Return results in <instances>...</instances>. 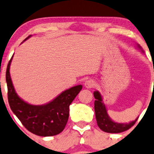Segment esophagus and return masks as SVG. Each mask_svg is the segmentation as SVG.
<instances>
[{
	"mask_svg": "<svg viewBox=\"0 0 154 154\" xmlns=\"http://www.w3.org/2000/svg\"><path fill=\"white\" fill-rule=\"evenodd\" d=\"M94 86V82L92 80H87L84 83V86L87 88H93Z\"/></svg>",
	"mask_w": 154,
	"mask_h": 154,
	"instance_id": "1",
	"label": "esophagus"
}]
</instances>
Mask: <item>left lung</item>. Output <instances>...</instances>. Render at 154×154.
<instances>
[{"instance_id":"obj_1","label":"left lung","mask_w":154,"mask_h":154,"mask_svg":"<svg viewBox=\"0 0 154 154\" xmlns=\"http://www.w3.org/2000/svg\"><path fill=\"white\" fill-rule=\"evenodd\" d=\"M137 46L138 48H139L144 53L141 46L139 45H138ZM94 97L95 98V100H94V112H95L96 121H97L98 127L103 131L110 133H122V132L129 130L130 127L135 125L136 122L137 121L139 117L136 118L133 122L126 124L117 123V122H113L107 113L106 106L103 102V97H102L100 93L98 91H94Z\"/></svg>"}]
</instances>
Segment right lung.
Wrapping results in <instances>:
<instances>
[{"label": "right lung", "mask_w": 154, "mask_h": 154, "mask_svg": "<svg viewBox=\"0 0 154 154\" xmlns=\"http://www.w3.org/2000/svg\"><path fill=\"white\" fill-rule=\"evenodd\" d=\"M31 36L29 35L24 40ZM12 58L6 72L8 101L14 114L27 130L40 136H52L64 130L69 116V106L82 89L78 85L63 91L57 97L44 105H32L24 101L17 94L10 77V68Z\"/></svg>", "instance_id": "add662e5"}]
</instances>
